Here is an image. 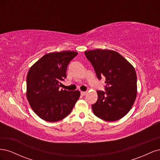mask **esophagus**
<instances>
[{
  "mask_svg": "<svg viewBox=\"0 0 160 160\" xmlns=\"http://www.w3.org/2000/svg\"><path fill=\"white\" fill-rule=\"evenodd\" d=\"M87 94V92L86 91H81V95H85Z\"/></svg>",
  "mask_w": 160,
  "mask_h": 160,
  "instance_id": "1",
  "label": "esophagus"
}]
</instances>
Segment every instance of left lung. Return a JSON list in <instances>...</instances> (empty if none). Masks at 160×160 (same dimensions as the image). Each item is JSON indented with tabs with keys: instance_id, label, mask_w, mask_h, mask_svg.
I'll return each instance as SVG.
<instances>
[{
	"instance_id": "obj_1",
	"label": "left lung",
	"mask_w": 160,
	"mask_h": 160,
	"mask_svg": "<svg viewBox=\"0 0 160 160\" xmlns=\"http://www.w3.org/2000/svg\"><path fill=\"white\" fill-rule=\"evenodd\" d=\"M85 55L100 80L105 77V90L97 91L98 98L91 105L97 117L114 122L123 118L137 96V75L133 65L118 52L108 49L87 51Z\"/></svg>"
}]
</instances>
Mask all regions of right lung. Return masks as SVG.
I'll return each mask as SVG.
<instances>
[{"instance_id": "1", "label": "right lung", "mask_w": 160, "mask_h": 160, "mask_svg": "<svg viewBox=\"0 0 160 160\" xmlns=\"http://www.w3.org/2000/svg\"><path fill=\"white\" fill-rule=\"evenodd\" d=\"M77 55L75 51L50 52L34 64L27 77V98L38 117L49 122L66 118L80 97L79 91L59 89L67 77L69 62Z\"/></svg>"}]
</instances>
